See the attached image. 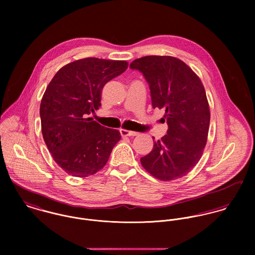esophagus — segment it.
<instances>
[{"label": "esophagus", "mask_w": 255, "mask_h": 255, "mask_svg": "<svg viewBox=\"0 0 255 255\" xmlns=\"http://www.w3.org/2000/svg\"><path fill=\"white\" fill-rule=\"evenodd\" d=\"M121 134L123 136H136V135H138V132L132 131V130H128V129H121Z\"/></svg>", "instance_id": "obj_1"}]
</instances>
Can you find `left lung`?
I'll return each instance as SVG.
<instances>
[{
	"label": "left lung",
	"instance_id": "left-lung-1",
	"mask_svg": "<svg viewBox=\"0 0 255 255\" xmlns=\"http://www.w3.org/2000/svg\"><path fill=\"white\" fill-rule=\"evenodd\" d=\"M130 69L143 73L152 106L165 109L168 124L167 134L154 142L141 165L160 181L182 178L200 160L208 138L210 109L204 86L185 63L171 56L142 57Z\"/></svg>",
	"mask_w": 255,
	"mask_h": 255
}]
</instances>
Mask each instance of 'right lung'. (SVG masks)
I'll return each mask as SVG.
<instances>
[{
    "instance_id": "add662e5",
    "label": "right lung",
    "mask_w": 255,
    "mask_h": 255,
    "mask_svg": "<svg viewBox=\"0 0 255 255\" xmlns=\"http://www.w3.org/2000/svg\"><path fill=\"white\" fill-rule=\"evenodd\" d=\"M128 67L127 61L85 58L60 69L40 104L41 129L54 161L69 175L86 178L108 162L120 139L118 129L93 121L104 85Z\"/></svg>"
}]
</instances>
